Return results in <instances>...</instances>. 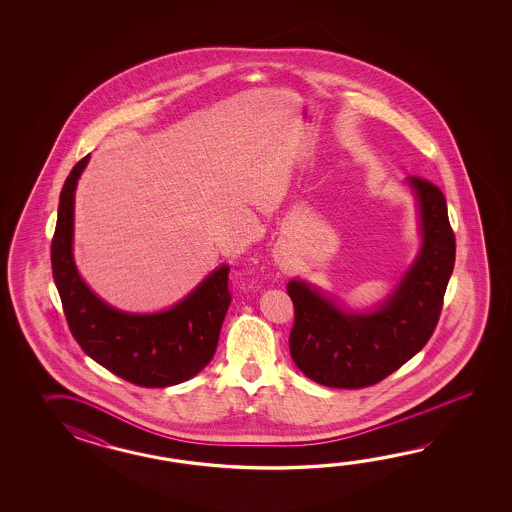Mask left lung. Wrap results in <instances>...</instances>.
Wrapping results in <instances>:
<instances>
[{
  "instance_id": "obj_1",
  "label": "left lung",
  "mask_w": 512,
  "mask_h": 512,
  "mask_svg": "<svg viewBox=\"0 0 512 512\" xmlns=\"http://www.w3.org/2000/svg\"><path fill=\"white\" fill-rule=\"evenodd\" d=\"M414 188L423 245L412 267L377 309L353 313L302 280L287 283L294 305L289 349L298 370L329 388H366L425 348L443 309L456 261V236L443 192L423 177Z\"/></svg>"
}]
</instances>
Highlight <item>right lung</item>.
<instances>
[{"instance_id":"right-lung-1","label":"right lung","mask_w":512,"mask_h":512,"mask_svg":"<svg viewBox=\"0 0 512 512\" xmlns=\"http://www.w3.org/2000/svg\"><path fill=\"white\" fill-rule=\"evenodd\" d=\"M89 155L67 175L60 192L51 263L67 324L84 353L120 379L163 388L188 381L218 348L229 309V267L210 272L192 293L163 313L133 315L102 302L80 278L73 260V218L78 177Z\"/></svg>"}]
</instances>
